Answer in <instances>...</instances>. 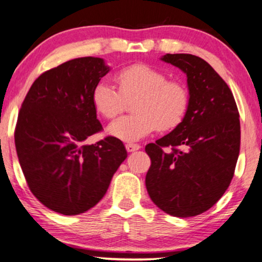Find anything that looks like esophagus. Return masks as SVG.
<instances>
[{"instance_id": "34e87169", "label": "esophagus", "mask_w": 262, "mask_h": 262, "mask_svg": "<svg viewBox=\"0 0 262 262\" xmlns=\"http://www.w3.org/2000/svg\"><path fill=\"white\" fill-rule=\"evenodd\" d=\"M125 147H126V151L127 152H135L137 150H139L140 145L134 144V143H127V144H125Z\"/></svg>"}]
</instances>
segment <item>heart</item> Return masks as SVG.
<instances>
[{
    "mask_svg": "<svg viewBox=\"0 0 262 262\" xmlns=\"http://www.w3.org/2000/svg\"><path fill=\"white\" fill-rule=\"evenodd\" d=\"M118 90L106 82H99L92 90V104L104 118L112 119L135 99V114L123 116L108 125V134L126 142H135L159 127L170 131L183 122L188 107V92L184 84L167 80L156 68L137 63L115 75Z\"/></svg>",
    "mask_w": 262,
    "mask_h": 262,
    "instance_id": "1",
    "label": "heart"
}]
</instances>
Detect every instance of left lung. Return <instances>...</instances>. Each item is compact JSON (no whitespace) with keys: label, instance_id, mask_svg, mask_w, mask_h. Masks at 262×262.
<instances>
[{"label":"left lung","instance_id":"left-lung-1","mask_svg":"<svg viewBox=\"0 0 262 262\" xmlns=\"http://www.w3.org/2000/svg\"><path fill=\"white\" fill-rule=\"evenodd\" d=\"M163 61L187 76V112L170 134L147 144L145 185L167 214L188 218L218 201L234 176L240 151L239 111L226 82L203 58L166 54Z\"/></svg>","mask_w":262,"mask_h":262}]
</instances>
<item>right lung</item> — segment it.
Here are the masks:
<instances>
[{"label": "right lung", "instance_id": "obj_1", "mask_svg": "<svg viewBox=\"0 0 262 262\" xmlns=\"http://www.w3.org/2000/svg\"><path fill=\"white\" fill-rule=\"evenodd\" d=\"M108 70L102 58L80 57L43 72L18 112L15 146L28 186L64 215L94 207L127 157L116 137L84 144L103 130L91 96Z\"/></svg>", "mask_w": 262, "mask_h": 262}]
</instances>
